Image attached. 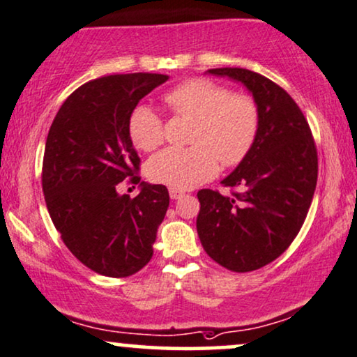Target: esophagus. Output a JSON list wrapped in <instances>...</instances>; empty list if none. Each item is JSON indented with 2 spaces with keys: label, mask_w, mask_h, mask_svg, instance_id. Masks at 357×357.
<instances>
[{
  "label": "esophagus",
  "mask_w": 357,
  "mask_h": 357,
  "mask_svg": "<svg viewBox=\"0 0 357 357\" xmlns=\"http://www.w3.org/2000/svg\"><path fill=\"white\" fill-rule=\"evenodd\" d=\"M170 199L172 200H177L180 197H183V192L182 190H177V188H170Z\"/></svg>",
  "instance_id": "esophagus-1"
}]
</instances>
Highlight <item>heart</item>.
<instances>
[{"label":"heart","mask_w":357,"mask_h":357,"mask_svg":"<svg viewBox=\"0 0 357 357\" xmlns=\"http://www.w3.org/2000/svg\"><path fill=\"white\" fill-rule=\"evenodd\" d=\"M165 104L177 116L193 119L187 149L169 147L149 158L145 174L155 183L185 190L215 177L218 164H240L253 147L259 129L257 100L230 92L210 79H190L165 94ZM127 129L140 151H153L164 140L162 119L151 105L132 109Z\"/></svg>","instance_id":"obj_1"}]
</instances>
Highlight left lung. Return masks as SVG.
Wrapping results in <instances>:
<instances>
[{
	"mask_svg": "<svg viewBox=\"0 0 357 357\" xmlns=\"http://www.w3.org/2000/svg\"><path fill=\"white\" fill-rule=\"evenodd\" d=\"M213 76L238 81L259 109L253 147L222 180L231 195L197 193V231L210 258L246 273L276 259L301 230L318 180V152L301 109L283 87L243 68H217Z\"/></svg>",
	"mask_w": 357,
	"mask_h": 357,
	"instance_id": "left-lung-1",
	"label": "left lung"
}]
</instances>
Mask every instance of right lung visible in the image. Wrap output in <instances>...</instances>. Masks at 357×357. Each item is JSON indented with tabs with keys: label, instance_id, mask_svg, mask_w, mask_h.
<instances>
[{
	"label": "right lung",
	"instance_id": "right-lung-1",
	"mask_svg": "<svg viewBox=\"0 0 357 357\" xmlns=\"http://www.w3.org/2000/svg\"><path fill=\"white\" fill-rule=\"evenodd\" d=\"M165 74H114L86 82L52 121L43 160L47 212L64 245L99 275L124 278L147 265L157 228L169 208L164 185L140 183L137 197L119 193L139 183L140 158L127 122L139 100Z\"/></svg>",
	"mask_w": 357,
	"mask_h": 357
}]
</instances>
